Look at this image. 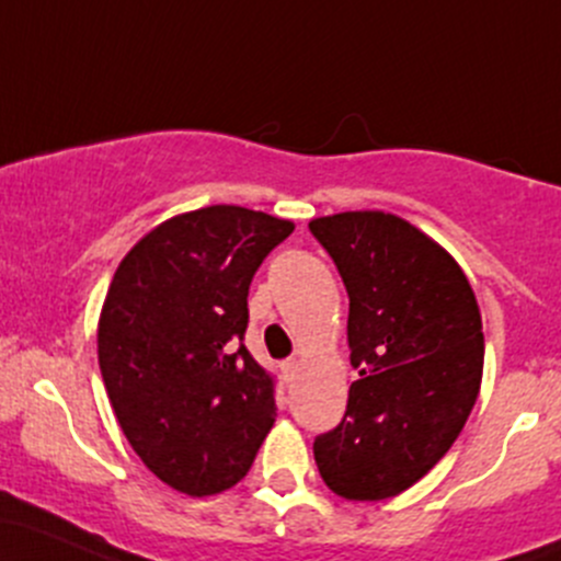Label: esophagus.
<instances>
[{"label":"esophagus","mask_w":561,"mask_h":561,"mask_svg":"<svg viewBox=\"0 0 561 561\" xmlns=\"http://www.w3.org/2000/svg\"><path fill=\"white\" fill-rule=\"evenodd\" d=\"M298 367H300L298 359H285V362H282V373H285L287 380H295V375H298Z\"/></svg>","instance_id":"1"}]
</instances>
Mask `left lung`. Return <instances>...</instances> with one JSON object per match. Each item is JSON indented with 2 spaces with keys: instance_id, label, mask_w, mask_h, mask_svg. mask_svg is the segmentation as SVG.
I'll use <instances>...</instances> for the list:
<instances>
[{
  "instance_id": "obj_1",
  "label": "left lung",
  "mask_w": 561,
  "mask_h": 561,
  "mask_svg": "<svg viewBox=\"0 0 561 561\" xmlns=\"http://www.w3.org/2000/svg\"><path fill=\"white\" fill-rule=\"evenodd\" d=\"M348 293L346 415L313 458L346 501H383L442 458L477 402L484 335L458 263L408 220L341 213L311 220Z\"/></svg>"
}]
</instances>
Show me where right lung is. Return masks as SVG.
Instances as JSON below:
<instances>
[{
  "mask_svg": "<svg viewBox=\"0 0 561 561\" xmlns=\"http://www.w3.org/2000/svg\"><path fill=\"white\" fill-rule=\"evenodd\" d=\"M290 220L237 205L146 233L111 279L98 365L146 469L202 497L233 488L274 426L276 380L244 346L248 293Z\"/></svg>",
  "mask_w": 561,
  "mask_h": 561,
  "instance_id": "add662e5",
  "label": "right lung"
}]
</instances>
